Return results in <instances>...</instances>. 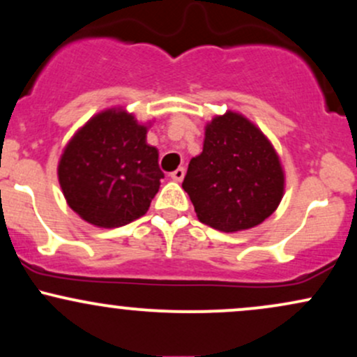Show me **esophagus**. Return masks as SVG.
Masks as SVG:
<instances>
[{
  "label": "esophagus",
  "instance_id": "esophagus-1",
  "mask_svg": "<svg viewBox=\"0 0 357 357\" xmlns=\"http://www.w3.org/2000/svg\"><path fill=\"white\" fill-rule=\"evenodd\" d=\"M184 174H186V171H184V167H178V169L171 173V179H174V181L181 183L183 179H184Z\"/></svg>",
  "mask_w": 357,
  "mask_h": 357
}]
</instances>
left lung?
I'll use <instances>...</instances> for the list:
<instances>
[{
	"label": "left lung",
	"mask_w": 357,
	"mask_h": 357,
	"mask_svg": "<svg viewBox=\"0 0 357 357\" xmlns=\"http://www.w3.org/2000/svg\"><path fill=\"white\" fill-rule=\"evenodd\" d=\"M183 190L202 223L236 233L258 227L277 210L285 171L260 127L227 110L204 126L203 153L190 161Z\"/></svg>",
	"instance_id": "left-lung-1"
}]
</instances>
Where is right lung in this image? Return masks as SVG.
Returning <instances> with one entry per match:
<instances>
[{
  "label": "right lung",
  "instance_id": "add662e5",
  "mask_svg": "<svg viewBox=\"0 0 357 357\" xmlns=\"http://www.w3.org/2000/svg\"><path fill=\"white\" fill-rule=\"evenodd\" d=\"M153 122H139L127 109L110 107L70 137L56 174L67 204L82 220L119 228L146 215L165 178L158 149L146 141Z\"/></svg>",
  "mask_w": 357,
  "mask_h": 357
}]
</instances>
